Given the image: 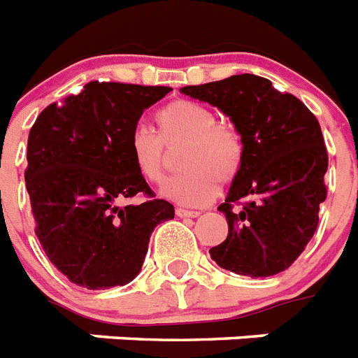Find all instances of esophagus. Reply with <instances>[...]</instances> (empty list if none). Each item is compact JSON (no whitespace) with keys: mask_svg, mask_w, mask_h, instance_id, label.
<instances>
[{"mask_svg":"<svg viewBox=\"0 0 358 358\" xmlns=\"http://www.w3.org/2000/svg\"><path fill=\"white\" fill-rule=\"evenodd\" d=\"M176 214L177 216H181V218H197V216H199L197 210H188V208H181V207L176 208Z\"/></svg>","mask_w":358,"mask_h":358,"instance_id":"1","label":"esophagus"}]
</instances>
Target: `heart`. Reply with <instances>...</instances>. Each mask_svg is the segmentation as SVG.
Returning <instances> with one entry per match:
<instances>
[{
	"instance_id": "1",
	"label": "heart",
	"mask_w": 358,
	"mask_h": 358,
	"mask_svg": "<svg viewBox=\"0 0 358 358\" xmlns=\"http://www.w3.org/2000/svg\"><path fill=\"white\" fill-rule=\"evenodd\" d=\"M159 134L145 125H136L129 134V157L142 179L159 185L164 181L170 155L179 151L181 176L162 188L170 199L190 207H201L238 176L244 159V142L238 129L203 103L176 99L157 113Z\"/></svg>"
}]
</instances>
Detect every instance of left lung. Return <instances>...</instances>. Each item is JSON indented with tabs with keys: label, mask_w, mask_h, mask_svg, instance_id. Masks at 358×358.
I'll use <instances>...</instances> for the list:
<instances>
[{
	"label": "left lung",
	"mask_w": 358,
	"mask_h": 358,
	"mask_svg": "<svg viewBox=\"0 0 358 358\" xmlns=\"http://www.w3.org/2000/svg\"><path fill=\"white\" fill-rule=\"evenodd\" d=\"M181 92L227 114L244 142L238 176L218 207L227 218V238L208 253L238 275L287 270L313 238L327 197L329 157L318 120L296 96L251 73Z\"/></svg>",
	"instance_id": "1"
}]
</instances>
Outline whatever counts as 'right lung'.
<instances>
[{
  "instance_id": "1",
  "label": "right lung",
  "mask_w": 358,
  "mask_h": 358,
  "mask_svg": "<svg viewBox=\"0 0 358 358\" xmlns=\"http://www.w3.org/2000/svg\"><path fill=\"white\" fill-rule=\"evenodd\" d=\"M170 87L90 81L38 114L27 140L25 188L34 234L71 282L127 285L144 264L153 229L176 216L129 157V134ZM142 203H124L133 196Z\"/></svg>"
}]
</instances>
